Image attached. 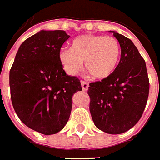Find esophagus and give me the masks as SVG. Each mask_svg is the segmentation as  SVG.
<instances>
[{
    "label": "esophagus",
    "instance_id": "1",
    "mask_svg": "<svg viewBox=\"0 0 160 160\" xmlns=\"http://www.w3.org/2000/svg\"><path fill=\"white\" fill-rule=\"evenodd\" d=\"M81 85H82V90H83V91H87L88 89H89V83L84 82V81H82V82H81Z\"/></svg>",
    "mask_w": 160,
    "mask_h": 160
}]
</instances>
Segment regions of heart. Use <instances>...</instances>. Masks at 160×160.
Instances as JSON below:
<instances>
[{"instance_id": "1", "label": "heart", "mask_w": 160, "mask_h": 160, "mask_svg": "<svg viewBox=\"0 0 160 160\" xmlns=\"http://www.w3.org/2000/svg\"><path fill=\"white\" fill-rule=\"evenodd\" d=\"M120 56L116 38L93 34L77 37L71 42V48L63 47L58 52V59L67 73L78 74L84 61L86 70L96 79L108 78L117 67Z\"/></svg>"}]
</instances>
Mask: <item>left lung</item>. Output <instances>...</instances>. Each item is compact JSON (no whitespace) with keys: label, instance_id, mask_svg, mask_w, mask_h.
I'll return each mask as SVG.
<instances>
[{"label":"left lung","instance_id":"8db88e82","mask_svg":"<svg viewBox=\"0 0 160 160\" xmlns=\"http://www.w3.org/2000/svg\"><path fill=\"white\" fill-rule=\"evenodd\" d=\"M121 60L108 78L89 83V111L98 129L120 134L139 122L147 105L149 79L146 62L129 38L115 31Z\"/></svg>","mask_w":160,"mask_h":160}]
</instances>
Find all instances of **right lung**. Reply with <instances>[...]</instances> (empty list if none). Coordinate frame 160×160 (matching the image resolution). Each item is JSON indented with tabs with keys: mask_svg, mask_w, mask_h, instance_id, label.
I'll return each mask as SVG.
<instances>
[{
	"mask_svg": "<svg viewBox=\"0 0 160 160\" xmlns=\"http://www.w3.org/2000/svg\"><path fill=\"white\" fill-rule=\"evenodd\" d=\"M70 38L62 30H40L20 45L9 72L11 100L18 117L36 132L50 135L64 128L80 80L64 71L58 59Z\"/></svg>",
	"mask_w": 160,
	"mask_h": 160,
	"instance_id": "obj_1",
	"label": "right lung"
}]
</instances>
